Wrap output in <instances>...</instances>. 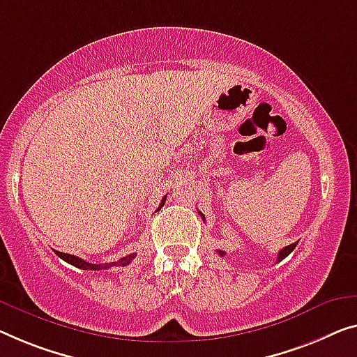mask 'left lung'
Masks as SVG:
<instances>
[{"instance_id":"8db88e82","label":"left lung","mask_w":357,"mask_h":357,"mask_svg":"<svg viewBox=\"0 0 357 357\" xmlns=\"http://www.w3.org/2000/svg\"><path fill=\"white\" fill-rule=\"evenodd\" d=\"M200 215H202V213H200ZM202 218H204V215H202ZM204 220H205V218H204ZM296 243H298V242L291 243V245H287V247H284V248L280 250L279 255H278V263H279V261H282V259L287 258L291 252H294V248L296 247ZM216 253L220 255V257H225V252H222V250H216Z\"/></svg>"}]
</instances>
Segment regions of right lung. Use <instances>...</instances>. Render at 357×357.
Wrapping results in <instances>:
<instances>
[{"instance_id":"1","label":"right lung","mask_w":357,"mask_h":357,"mask_svg":"<svg viewBox=\"0 0 357 357\" xmlns=\"http://www.w3.org/2000/svg\"><path fill=\"white\" fill-rule=\"evenodd\" d=\"M165 200H167V197H163L162 199V202H160V205H158V208H157V211L162 208L163 206V204H165ZM56 252V255L59 258H62L63 261H67L68 264H72V266H75V268H79V269H89V271H99V269H109V268H112V266H126V264H130L132 259H135V257H136V253H131V255H128V257H123V258H120V261H116V263H105V264H93V263H88V261H84V259H82V258H78V257H75V255H68V253H62V252H57V250H54Z\"/></svg>"}]
</instances>
